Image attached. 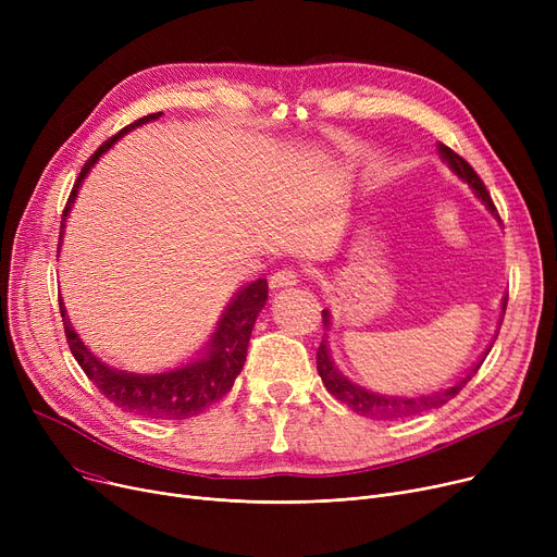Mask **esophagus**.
<instances>
[{
    "instance_id": "obj_1",
    "label": "esophagus",
    "mask_w": 557,
    "mask_h": 557,
    "mask_svg": "<svg viewBox=\"0 0 557 557\" xmlns=\"http://www.w3.org/2000/svg\"><path fill=\"white\" fill-rule=\"evenodd\" d=\"M300 282V275L296 269H282L273 273L271 277V288H286V286H296Z\"/></svg>"
}]
</instances>
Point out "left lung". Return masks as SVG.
I'll return each mask as SVG.
<instances>
[{"label": "left lung", "mask_w": 557, "mask_h": 557, "mask_svg": "<svg viewBox=\"0 0 557 557\" xmlns=\"http://www.w3.org/2000/svg\"><path fill=\"white\" fill-rule=\"evenodd\" d=\"M437 151H441L443 160L460 175V178L472 185V189L476 191V196L487 205L490 212H496L494 202H492V196L490 191L485 189L483 181L479 178V173L470 166V162L462 160L456 151H451L449 146H445L443 141L437 144ZM506 305H508V296L504 298L502 302V309L506 313ZM323 325L325 330H330V311L323 309ZM490 352V349H487ZM485 352V355H487ZM485 357L470 370V374L462 376L460 382H456L454 386L441 391V393H431V395H420V397H386V395H376V393H370L357 384L349 382L347 376H343L332 359H330V347H327V341L323 338V343H320L318 352H315V368H318V374L320 379H323L325 388L343 404H347L349 408H352L355 413L359 416H366V418H372V420H397V418H408V416H418V413H424V411H433V408H441L443 404H447L449 399H454L462 388L465 384L470 382V379L479 372V368L483 366Z\"/></svg>", "instance_id": "8db88e82"}]
</instances>
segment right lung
I'll use <instances>...</instances> for the list:
<instances>
[{
    "label": "right lung",
    "instance_id": "1",
    "mask_svg": "<svg viewBox=\"0 0 557 557\" xmlns=\"http://www.w3.org/2000/svg\"><path fill=\"white\" fill-rule=\"evenodd\" d=\"M162 112L153 114H144L141 120L128 124L110 139H106L99 149L90 156L78 173V178L70 191V198L65 202L63 210V221H61V237H58V246H61L63 239V227H65V216L70 214L72 202L78 194V187L87 171L92 169V164L110 149V146L133 131L135 126H141L151 120H158ZM269 298V284L267 280H257L248 284L244 290H239V296L232 300V305L225 309V313L219 320V327L212 336L210 349L205 352L202 359L187 363L183 368H175L169 372L160 374H133L124 370H114L101 363L90 349H87L78 334L72 330L70 318L65 315L63 300H58L61 305V315H63V325H65V336L70 352L87 374V379L99 388L106 399H110L114 406L124 408L128 413L141 416V418H151V420H187L198 413H202L210 404L219 401L223 395L230 393L234 379L244 370L246 355H248V341L255 327L257 313L261 307L267 305Z\"/></svg>",
    "mask_w": 557,
    "mask_h": 557
}]
</instances>
